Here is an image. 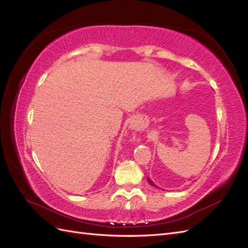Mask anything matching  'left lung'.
I'll return each instance as SVG.
<instances>
[{
  "instance_id": "8db88e82",
  "label": "left lung",
  "mask_w": 248,
  "mask_h": 248,
  "mask_svg": "<svg viewBox=\"0 0 248 248\" xmlns=\"http://www.w3.org/2000/svg\"><path fill=\"white\" fill-rule=\"evenodd\" d=\"M148 182L150 183V185H152V186H154V187H157V186H156V185H155V184H154V183H153L150 179H148Z\"/></svg>"
}]
</instances>
